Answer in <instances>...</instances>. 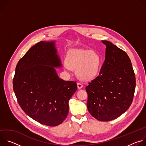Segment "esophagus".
I'll use <instances>...</instances> for the list:
<instances>
[{
  "mask_svg": "<svg viewBox=\"0 0 146 146\" xmlns=\"http://www.w3.org/2000/svg\"><path fill=\"white\" fill-rule=\"evenodd\" d=\"M83 87V85L80 82H77V88L78 89H81Z\"/></svg>",
  "mask_w": 146,
  "mask_h": 146,
  "instance_id": "34e87169",
  "label": "esophagus"
}]
</instances>
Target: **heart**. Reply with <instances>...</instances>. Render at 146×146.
<instances>
[{"mask_svg": "<svg viewBox=\"0 0 146 146\" xmlns=\"http://www.w3.org/2000/svg\"><path fill=\"white\" fill-rule=\"evenodd\" d=\"M102 62V58L98 52L88 50H71L66 56V68L75 70L78 78L82 80H90L95 77Z\"/></svg>", "mask_w": 146, "mask_h": 146, "instance_id": "1", "label": "heart"}]
</instances>
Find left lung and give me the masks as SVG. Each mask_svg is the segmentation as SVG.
Segmentation results:
<instances>
[{"instance_id":"obj_1","label":"left lung","mask_w":146,"mask_h":146,"mask_svg":"<svg viewBox=\"0 0 146 146\" xmlns=\"http://www.w3.org/2000/svg\"><path fill=\"white\" fill-rule=\"evenodd\" d=\"M102 41L106 46L105 60L99 75L86 87L87 105L95 118L109 121L119 117L131 105L136 78L127 54L110 41Z\"/></svg>"}]
</instances>
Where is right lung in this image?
I'll list each match as a JSON object with an SVG mask.
<instances>
[{
    "instance_id": "right-lung-1",
    "label": "right lung",
    "mask_w": 146,
    "mask_h": 146,
    "mask_svg": "<svg viewBox=\"0 0 146 146\" xmlns=\"http://www.w3.org/2000/svg\"><path fill=\"white\" fill-rule=\"evenodd\" d=\"M55 42L43 41L32 47L16 66L13 90L23 111L37 122L55 127L69 112V101L77 89L76 81L59 78L60 67Z\"/></svg>"
}]
</instances>
